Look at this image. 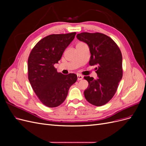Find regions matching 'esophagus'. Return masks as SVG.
Here are the masks:
<instances>
[{"mask_svg":"<svg viewBox=\"0 0 146 146\" xmlns=\"http://www.w3.org/2000/svg\"><path fill=\"white\" fill-rule=\"evenodd\" d=\"M83 78V77L82 76H81V75H80V74H78L77 75V80H82Z\"/></svg>","mask_w":146,"mask_h":146,"instance_id":"obj_1","label":"esophagus"}]
</instances>
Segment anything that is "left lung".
Instances as JSON below:
<instances>
[{
	"instance_id": "left-lung-1",
	"label": "left lung",
	"mask_w": 146,
	"mask_h": 146,
	"mask_svg": "<svg viewBox=\"0 0 146 146\" xmlns=\"http://www.w3.org/2000/svg\"><path fill=\"white\" fill-rule=\"evenodd\" d=\"M77 38L86 43L91 53L90 65H98V78L84 77L89 83L84 95L92 105L102 106L112 99L122 77V56L113 39L100 33H78Z\"/></svg>"
}]
</instances>
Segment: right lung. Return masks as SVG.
Listing matches in <instances>:
<instances>
[{"mask_svg":"<svg viewBox=\"0 0 146 146\" xmlns=\"http://www.w3.org/2000/svg\"><path fill=\"white\" fill-rule=\"evenodd\" d=\"M76 35L73 32L48 35L41 39L30 54L29 82L39 99L48 107H56L62 104L69 88L77 80L76 74L64 75L54 67Z\"/></svg>","mask_w":146,"mask_h":146,"instance_id":"1","label":"right lung"}]
</instances>
